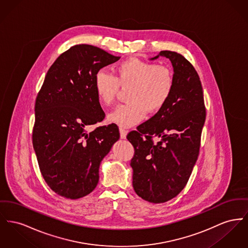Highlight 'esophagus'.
I'll return each instance as SVG.
<instances>
[{"mask_svg": "<svg viewBox=\"0 0 248 248\" xmlns=\"http://www.w3.org/2000/svg\"><path fill=\"white\" fill-rule=\"evenodd\" d=\"M126 130L123 127H120V136H121V139H125L126 138Z\"/></svg>", "mask_w": 248, "mask_h": 248, "instance_id": "esophagus-1", "label": "esophagus"}]
</instances>
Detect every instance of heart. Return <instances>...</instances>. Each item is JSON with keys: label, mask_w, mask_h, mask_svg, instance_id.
<instances>
[{"label": "heart", "mask_w": 248, "mask_h": 248, "mask_svg": "<svg viewBox=\"0 0 248 248\" xmlns=\"http://www.w3.org/2000/svg\"><path fill=\"white\" fill-rule=\"evenodd\" d=\"M171 70L155 62L131 58L118 64L115 76L105 69L97 71L93 85L100 102L109 106L115 101L120 86L130 88L127 93L128 103L116 108L108 116L110 123L122 127L140 124L147 111H158L169 100L173 89Z\"/></svg>", "instance_id": "b5f03b06"}]
</instances>
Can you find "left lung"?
I'll use <instances>...</instances> for the list:
<instances>
[{
	"label": "left lung",
	"mask_w": 248,
	"mask_h": 248,
	"mask_svg": "<svg viewBox=\"0 0 248 248\" xmlns=\"http://www.w3.org/2000/svg\"><path fill=\"white\" fill-rule=\"evenodd\" d=\"M173 67V89L167 103L151 119L127 135L135 149L130 166L133 187L152 203L175 198L186 186L197 162L206 109L200 77L183 55L163 50ZM161 140L155 144L152 138Z\"/></svg>",
	"instance_id": "left-lung-1"
}]
</instances>
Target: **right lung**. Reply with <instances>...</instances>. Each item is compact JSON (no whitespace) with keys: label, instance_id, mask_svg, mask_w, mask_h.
Segmentation results:
<instances>
[{"label":"right lung","instance_id":"right-lung-1","mask_svg":"<svg viewBox=\"0 0 248 248\" xmlns=\"http://www.w3.org/2000/svg\"><path fill=\"white\" fill-rule=\"evenodd\" d=\"M119 59L94 46L76 45L53 62L37 94L32 145L46 183L66 199L96 187L100 163L120 138L115 124L87 130L105 118L94 76Z\"/></svg>","mask_w":248,"mask_h":248}]
</instances>
